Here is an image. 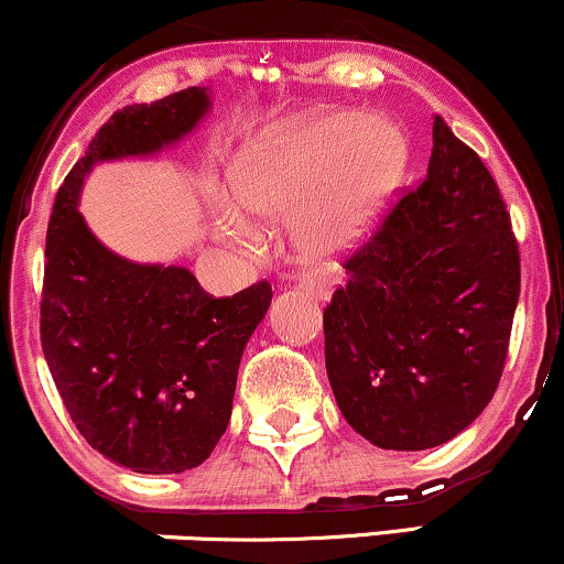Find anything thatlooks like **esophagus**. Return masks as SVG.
<instances>
[{"instance_id": "obj_1", "label": "esophagus", "mask_w": 564, "mask_h": 564, "mask_svg": "<svg viewBox=\"0 0 564 564\" xmlns=\"http://www.w3.org/2000/svg\"><path fill=\"white\" fill-rule=\"evenodd\" d=\"M302 291L310 296V300L315 302H328L332 300V281H326V278H307V281H302Z\"/></svg>"}]
</instances>
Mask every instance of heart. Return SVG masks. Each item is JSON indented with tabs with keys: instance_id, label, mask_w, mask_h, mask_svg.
Instances as JSON below:
<instances>
[{
	"instance_id": "b5f03b06",
	"label": "heart",
	"mask_w": 564,
	"mask_h": 564,
	"mask_svg": "<svg viewBox=\"0 0 564 564\" xmlns=\"http://www.w3.org/2000/svg\"><path fill=\"white\" fill-rule=\"evenodd\" d=\"M408 142L387 119L352 108H328L262 129L232 159L228 196L215 191L219 230L249 243V217L281 219L296 212L291 232L307 254L332 257L355 249L400 183Z\"/></svg>"
}]
</instances>
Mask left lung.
I'll use <instances>...</instances> for the list:
<instances>
[{
  "label": "left lung",
  "mask_w": 564,
  "mask_h": 564,
  "mask_svg": "<svg viewBox=\"0 0 564 564\" xmlns=\"http://www.w3.org/2000/svg\"><path fill=\"white\" fill-rule=\"evenodd\" d=\"M323 313L341 416L384 451L448 443L494 398L520 300V251L485 164L440 116L424 183L347 264Z\"/></svg>",
  "instance_id": "1"
}]
</instances>
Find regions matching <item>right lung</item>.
Here are the masks:
<instances>
[{"mask_svg": "<svg viewBox=\"0 0 564 564\" xmlns=\"http://www.w3.org/2000/svg\"><path fill=\"white\" fill-rule=\"evenodd\" d=\"M209 108V87H191L116 111L57 191L47 228L44 360L84 440L140 475H177L209 458L273 289L260 281L215 300L187 268L116 254L84 223L82 185L102 161L177 145Z\"/></svg>", "mask_w": 564, "mask_h": 564, "instance_id": "right-lung-1", "label": "right lung"}]
</instances>
